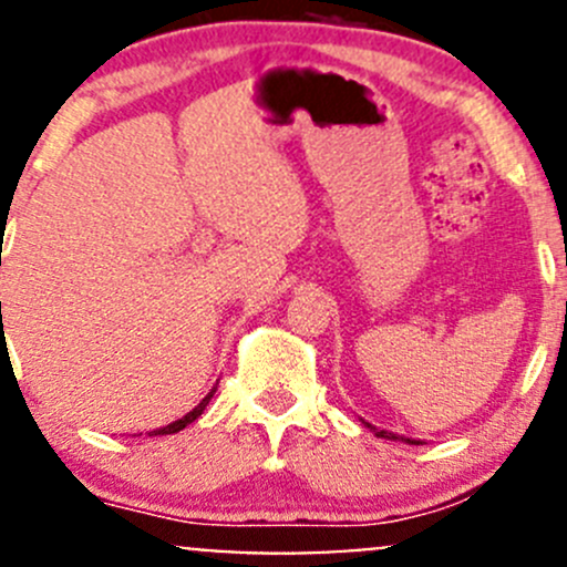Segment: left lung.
<instances>
[{"label":"left lung","instance_id":"1","mask_svg":"<svg viewBox=\"0 0 567 567\" xmlns=\"http://www.w3.org/2000/svg\"><path fill=\"white\" fill-rule=\"evenodd\" d=\"M367 426L372 429V432L378 434V437H385V440H399L396 434H393V432H385V429H374L372 424H367ZM402 440H404V443H410V445H419V440H410V437H402Z\"/></svg>","mask_w":567,"mask_h":567}]
</instances>
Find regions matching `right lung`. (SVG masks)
I'll return each instance as SVG.
<instances>
[{
    "label": "right lung",
    "instance_id": "1",
    "mask_svg": "<svg viewBox=\"0 0 567 567\" xmlns=\"http://www.w3.org/2000/svg\"><path fill=\"white\" fill-rule=\"evenodd\" d=\"M214 391H217V389H212V391H208V396L204 399V402H200V404H198V408H195V410H193V413H187V415H184V419H178V421H174V424H168V426L157 429V432H152V434H174V432H182V429H184V426H187V424H193V421H195V419H198V415H200V413H204V410H206V404H208V399H212V396H214Z\"/></svg>",
    "mask_w": 567,
    "mask_h": 567
}]
</instances>
